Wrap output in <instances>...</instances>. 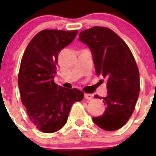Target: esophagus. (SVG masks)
I'll return each mask as SVG.
<instances>
[{
  "label": "esophagus",
  "mask_w": 156,
  "mask_h": 156,
  "mask_svg": "<svg viewBox=\"0 0 156 156\" xmlns=\"http://www.w3.org/2000/svg\"><path fill=\"white\" fill-rule=\"evenodd\" d=\"M84 98L86 99H87V100H91V99L93 98V95L90 94L85 93L84 94Z\"/></svg>",
  "instance_id": "34e87169"
}]
</instances>
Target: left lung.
<instances>
[{"mask_svg": "<svg viewBox=\"0 0 156 156\" xmlns=\"http://www.w3.org/2000/svg\"><path fill=\"white\" fill-rule=\"evenodd\" d=\"M79 38L89 46L96 73L107 83L108 94L101 98L105 111L93 117L94 122L108 131L120 129L133 114L140 91L139 70L133 54L126 43L107 27L83 30Z\"/></svg>", "mask_w": 156, "mask_h": 156, "instance_id": "1", "label": "left lung"}]
</instances>
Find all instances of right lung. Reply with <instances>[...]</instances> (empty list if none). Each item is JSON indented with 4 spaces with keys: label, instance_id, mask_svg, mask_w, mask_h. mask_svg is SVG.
<instances>
[{
    "label": "right lung",
    "instance_id": "obj_1",
    "mask_svg": "<svg viewBox=\"0 0 156 156\" xmlns=\"http://www.w3.org/2000/svg\"><path fill=\"white\" fill-rule=\"evenodd\" d=\"M77 33L42 30L30 41L22 58L18 77L22 102L31 122L44 133L61 129L72 105L83 98V93L76 88H64L54 81L59 51L75 39Z\"/></svg>",
    "mask_w": 156,
    "mask_h": 156
}]
</instances>
